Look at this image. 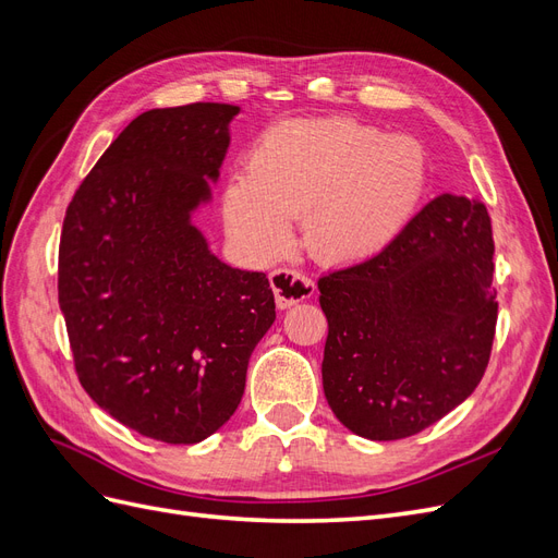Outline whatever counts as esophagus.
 Listing matches in <instances>:
<instances>
[{
    "mask_svg": "<svg viewBox=\"0 0 558 558\" xmlns=\"http://www.w3.org/2000/svg\"><path fill=\"white\" fill-rule=\"evenodd\" d=\"M269 283H272L279 310H289L298 305V302L310 300L314 295V281L291 267L275 269V272L269 275Z\"/></svg>",
    "mask_w": 558,
    "mask_h": 558,
    "instance_id": "esophagus-1",
    "label": "esophagus"
}]
</instances>
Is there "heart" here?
I'll use <instances>...</instances> for the list:
<instances>
[{
    "instance_id": "obj_1",
    "label": "heart",
    "mask_w": 558,
    "mask_h": 558,
    "mask_svg": "<svg viewBox=\"0 0 558 558\" xmlns=\"http://www.w3.org/2000/svg\"><path fill=\"white\" fill-rule=\"evenodd\" d=\"M426 189V154L408 134H384L349 118L269 130L253 148L248 177L226 191L228 230L251 256L272 260L305 218L318 260L356 263L391 244Z\"/></svg>"
}]
</instances>
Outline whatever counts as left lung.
<instances>
[{"label":"left lung","instance_id":"8db88e82","mask_svg":"<svg viewBox=\"0 0 558 558\" xmlns=\"http://www.w3.org/2000/svg\"><path fill=\"white\" fill-rule=\"evenodd\" d=\"M492 218L480 199L449 193L377 256L320 277L335 416L367 440H402L459 408L492 356Z\"/></svg>","mask_w":558,"mask_h":558}]
</instances>
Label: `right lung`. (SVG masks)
<instances>
[{"mask_svg":"<svg viewBox=\"0 0 558 558\" xmlns=\"http://www.w3.org/2000/svg\"><path fill=\"white\" fill-rule=\"evenodd\" d=\"M240 107L150 109L118 134L64 214L58 300L86 393L123 426L195 445L238 410L275 324L263 272L218 260L193 223Z\"/></svg>","mask_w":558,"mask_h":558,"instance_id":"1","label":"right lung"}]
</instances>
